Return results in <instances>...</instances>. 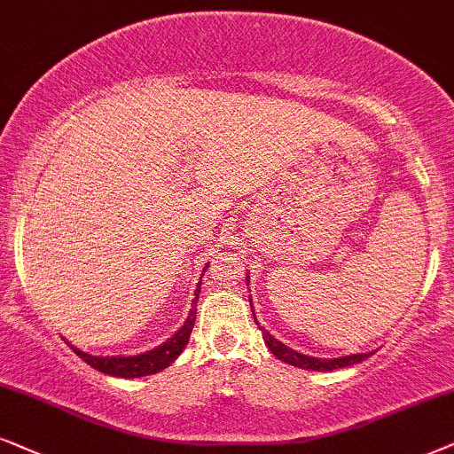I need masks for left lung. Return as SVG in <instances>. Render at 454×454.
Returning a JSON list of instances; mask_svg holds the SVG:
<instances>
[{
    "instance_id": "obj_1",
    "label": "left lung",
    "mask_w": 454,
    "mask_h": 454,
    "mask_svg": "<svg viewBox=\"0 0 454 454\" xmlns=\"http://www.w3.org/2000/svg\"><path fill=\"white\" fill-rule=\"evenodd\" d=\"M247 280H249V276H247ZM251 303V311H253V301ZM253 317H255V311H253ZM255 324L259 325L257 317H255ZM259 330H262L263 334V340L268 344V348L271 353L276 355L278 359H282L284 364L288 365H294V367H301V370H311V372H332V370H340V367H348V365H355V364H361V361L372 357V353H357V355H347V357H338V359H319V357H311V355H303L299 353V350L286 347V344L278 340L270 334L268 330L263 328V325H259Z\"/></svg>"
}]
</instances>
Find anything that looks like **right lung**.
<instances>
[{
  "label": "right lung",
  "mask_w": 454,
  "mask_h": 454,
  "mask_svg": "<svg viewBox=\"0 0 454 454\" xmlns=\"http://www.w3.org/2000/svg\"><path fill=\"white\" fill-rule=\"evenodd\" d=\"M205 270H207V265H205ZM203 270V274H205ZM201 274V278H203ZM199 293H201V280L197 282V290H195V299H192L191 303V311L189 316H186L183 328L178 332H174V334L168 338L166 342H161L160 347L151 348V350H145V353H138V355H130V357H97V355H89L84 353V350L72 347L74 348V353L81 357L84 364H89L90 367H95L97 372L101 373H107V376H114V378H143V376H151V373H157L161 370H166V367H170L174 361L178 359V355L183 353L186 344H189V338H191V332H192V325H195V317H197V299H199Z\"/></svg>",
  "instance_id": "obj_1"
}]
</instances>
